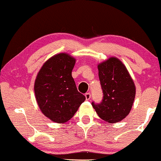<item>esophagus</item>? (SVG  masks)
I'll use <instances>...</instances> for the list:
<instances>
[{"label":"esophagus","instance_id":"34e87169","mask_svg":"<svg viewBox=\"0 0 161 161\" xmlns=\"http://www.w3.org/2000/svg\"><path fill=\"white\" fill-rule=\"evenodd\" d=\"M85 96H86V100H89L90 98H91V94L90 93H86V95H85Z\"/></svg>","mask_w":161,"mask_h":161}]
</instances>
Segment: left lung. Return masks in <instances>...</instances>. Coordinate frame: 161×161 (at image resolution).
<instances>
[{"mask_svg": "<svg viewBox=\"0 0 161 161\" xmlns=\"http://www.w3.org/2000/svg\"><path fill=\"white\" fill-rule=\"evenodd\" d=\"M103 91L101 103L92 104L101 119L109 123L121 121L130 112L136 96V87L124 64L110 57L97 66Z\"/></svg>", "mask_w": 161, "mask_h": 161, "instance_id": "8db88e82", "label": "left lung"}]
</instances>
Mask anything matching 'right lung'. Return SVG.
<instances>
[{"instance_id": "1", "label": "right lung", "mask_w": 161, "mask_h": 161, "mask_svg": "<svg viewBox=\"0 0 161 161\" xmlns=\"http://www.w3.org/2000/svg\"><path fill=\"white\" fill-rule=\"evenodd\" d=\"M75 60L65 53L47 60L37 75L35 94L40 110L55 123L69 120L86 97L77 90L72 70Z\"/></svg>"}]
</instances>
